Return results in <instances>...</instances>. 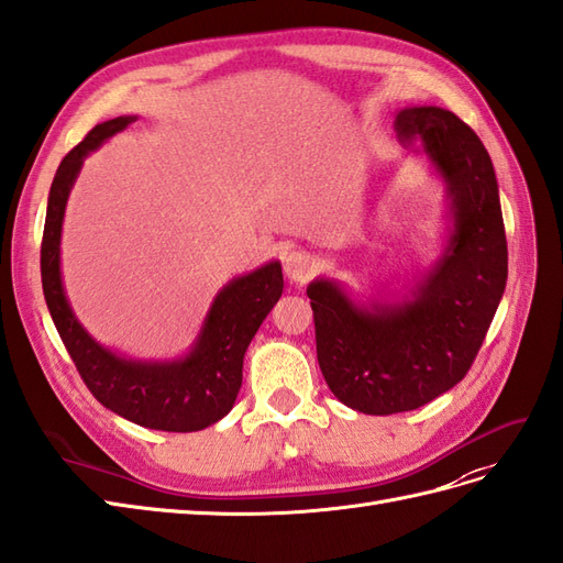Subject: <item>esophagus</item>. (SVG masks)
<instances>
[{
	"mask_svg": "<svg viewBox=\"0 0 563 563\" xmlns=\"http://www.w3.org/2000/svg\"><path fill=\"white\" fill-rule=\"evenodd\" d=\"M316 271L313 256L307 252H290L285 256V276L295 283H305Z\"/></svg>",
	"mask_w": 563,
	"mask_h": 563,
	"instance_id": "1",
	"label": "esophagus"
}]
</instances>
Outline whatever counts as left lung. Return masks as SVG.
Segmentation results:
<instances>
[{
	"mask_svg": "<svg viewBox=\"0 0 563 563\" xmlns=\"http://www.w3.org/2000/svg\"><path fill=\"white\" fill-rule=\"evenodd\" d=\"M395 131L444 180L452 230L442 256L399 301L356 307L333 280L307 287L330 393L371 416L419 409L466 376L509 264L495 168L481 137L440 107L399 109Z\"/></svg>",
	"mask_w": 563,
	"mask_h": 563,
	"instance_id": "obj_1",
	"label": "left lung"
}]
</instances>
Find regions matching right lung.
I'll return each instance as SVG.
<instances>
[{
    "mask_svg": "<svg viewBox=\"0 0 563 563\" xmlns=\"http://www.w3.org/2000/svg\"><path fill=\"white\" fill-rule=\"evenodd\" d=\"M133 121L135 117H119L95 125L56 168L40 250L42 290L64 347L97 401L144 428L192 432L221 421L233 409L244 352L283 295V271L278 262H271L230 280L216 295L190 354L176 362H135L95 342L78 323L64 292L62 223L85 156Z\"/></svg>",
    "mask_w": 563,
    "mask_h": 563,
    "instance_id": "right-lung-1",
    "label": "right lung"
}]
</instances>
